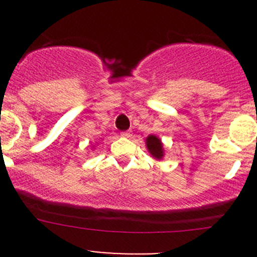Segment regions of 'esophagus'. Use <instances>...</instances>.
Returning <instances> with one entry per match:
<instances>
[{"label": "esophagus", "mask_w": 257, "mask_h": 257, "mask_svg": "<svg viewBox=\"0 0 257 257\" xmlns=\"http://www.w3.org/2000/svg\"><path fill=\"white\" fill-rule=\"evenodd\" d=\"M120 136L123 137V138H131L132 133H131V132H121Z\"/></svg>", "instance_id": "34e87169"}]
</instances>
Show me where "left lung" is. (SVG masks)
I'll return each mask as SVG.
<instances>
[{
  "instance_id": "1",
  "label": "left lung",
  "mask_w": 257,
  "mask_h": 257,
  "mask_svg": "<svg viewBox=\"0 0 257 257\" xmlns=\"http://www.w3.org/2000/svg\"><path fill=\"white\" fill-rule=\"evenodd\" d=\"M145 145H147L148 152L154 159L162 160L164 158V147H163V142L160 141L159 137L154 136V134L148 136L145 139Z\"/></svg>"
}]
</instances>
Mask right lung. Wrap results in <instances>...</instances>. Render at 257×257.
I'll return each instance as SVG.
<instances>
[{
  "label": "right lung",
  "mask_w": 257,
  "mask_h": 257,
  "mask_svg": "<svg viewBox=\"0 0 257 257\" xmlns=\"http://www.w3.org/2000/svg\"><path fill=\"white\" fill-rule=\"evenodd\" d=\"M93 148H95V145H93Z\"/></svg>",
  "instance_id": "obj_1"
}]
</instances>
